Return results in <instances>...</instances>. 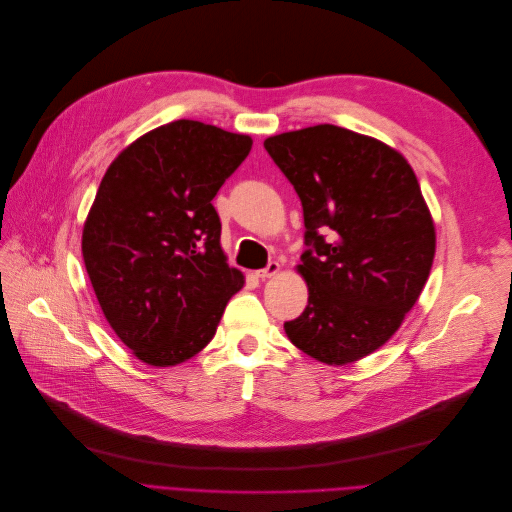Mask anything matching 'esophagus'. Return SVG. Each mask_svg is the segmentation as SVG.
I'll use <instances>...</instances> for the list:
<instances>
[{"label":"esophagus","mask_w":512,"mask_h":512,"mask_svg":"<svg viewBox=\"0 0 512 512\" xmlns=\"http://www.w3.org/2000/svg\"><path fill=\"white\" fill-rule=\"evenodd\" d=\"M277 273H279V262H277V260H271L269 264L264 266V269L256 271V277H260V279H271V277H275Z\"/></svg>","instance_id":"1"}]
</instances>
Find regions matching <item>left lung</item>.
Here are the masks:
<instances>
[{
  "label": "left lung",
  "mask_w": 512,
  "mask_h": 512,
  "mask_svg": "<svg viewBox=\"0 0 512 512\" xmlns=\"http://www.w3.org/2000/svg\"><path fill=\"white\" fill-rule=\"evenodd\" d=\"M264 148L304 210L298 273L308 306L285 333L327 364L375 352L419 300L435 229L419 181L389 145L335 125L289 131Z\"/></svg>",
  "instance_id": "1"
}]
</instances>
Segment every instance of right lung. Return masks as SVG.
Segmentation results:
<instances>
[{
  "label": "right lung",
  "mask_w": 512,
  "mask_h": 512,
  "mask_svg": "<svg viewBox=\"0 0 512 512\" xmlns=\"http://www.w3.org/2000/svg\"><path fill=\"white\" fill-rule=\"evenodd\" d=\"M252 139L198 120L139 137L110 164L83 229V260L106 321L152 367L196 356L243 275L221 250L216 191Z\"/></svg>",
  "instance_id": "obj_1"
}]
</instances>
